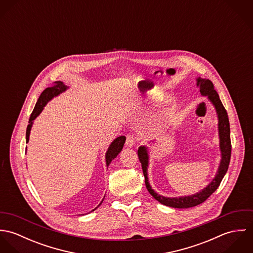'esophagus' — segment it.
<instances>
[{
	"mask_svg": "<svg viewBox=\"0 0 253 253\" xmlns=\"http://www.w3.org/2000/svg\"><path fill=\"white\" fill-rule=\"evenodd\" d=\"M135 144V137L133 135H127L126 140V145L127 147H132Z\"/></svg>",
	"mask_w": 253,
	"mask_h": 253,
	"instance_id": "obj_1",
	"label": "esophagus"
}]
</instances>
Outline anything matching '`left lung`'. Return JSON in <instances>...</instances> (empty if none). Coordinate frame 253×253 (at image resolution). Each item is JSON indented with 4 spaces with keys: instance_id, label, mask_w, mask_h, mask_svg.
<instances>
[{
    "instance_id": "obj_1",
    "label": "left lung",
    "mask_w": 253,
    "mask_h": 253,
    "mask_svg": "<svg viewBox=\"0 0 253 253\" xmlns=\"http://www.w3.org/2000/svg\"><path fill=\"white\" fill-rule=\"evenodd\" d=\"M197 85L200 87L201 94L203 96L209 97L210 101L212 103V105L216 110L217 117H218V132H219V147L221 151V162L217 170L216 175L212 181L205 189L191 196H185V197H179V198H167V197L161 196L152 189L148 180V173H147L148 163H149V155L147 150L148 148L145 146H140L137 152L139 161L142 166V170H143L145 177V185L148 192L153 196L154 199H156L161 204L170 208H174V209H189V208L199 206L205 201H207V199H209V197H211V195H212L219 187L221 181L228 170L230 159H231L232 146H231V138H230V123H229L227 111L224 108L211 81H210L209 79H202L199 77L197 79Z\"/></svg>"
}]
</instances>
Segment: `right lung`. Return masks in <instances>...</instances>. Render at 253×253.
<instances>
[{
	"instance_id": "obj_1",
	"label": "right lung",
	"mask_w": 253,
	"mask_h": 253,
	"mask_svg": "<svg viewBox=\"0 0 253 253\" xmlns=\"http://www.w3.org/2000/svg\"><path fill=\"white\" fill-rule=\"evenodd\" d=\"M68 88V86H66L62 82H56L52 86L50 87H46L42 92V94L40 95L38 101H37L36 105L34 107V110L30 116V119H29V125L27 126V129H26V142L29 141V135H30V130H31V127H32V125H33V121L36 119L37 117L41 114V112L42 111L43 107L46 105V103L52 99L54 96H57L58 94H60L61 92L65 91L66 89ZM126 142V137L125 136H119L117 137L111 145L109 146L108 150L106 152V166L107 168L109 167V165L111 164L112 160H114L118 155L119 153L122 151L124 144ZM103 202V201H102ZM102 202L99 204V206L102 204ZM98 206V207H99ZM97 207V208H98ZM97 208H95L92 211H94Z\"/></svg>"
}]
</instances>
